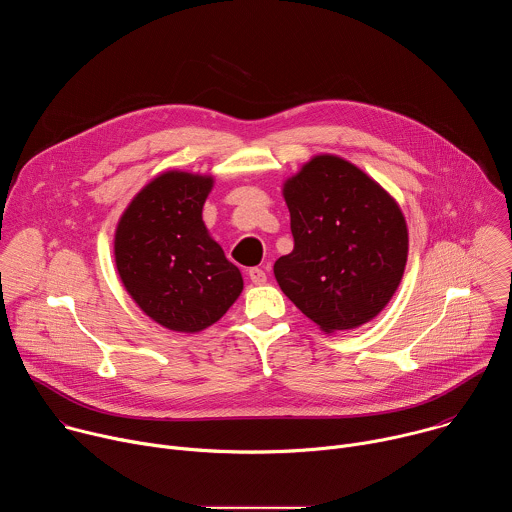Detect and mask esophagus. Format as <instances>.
<instances>
[{
	"instance_id": "1",
	"label": "esophagus",
	"mask_w": 512,
	"mask_h": 512,
	"mask_svg": "<svg viewBox=\"0 0 512 512\" xmlns=\"http://www.w3.org/2000/svg\"><path fill=\"white\" fill-rule=\"evenodd\" d=\"M247 275H249L251 283H255V285H263L267 281V273L263 269H259V267H251Z\"/></svg>"
}]
</instances>
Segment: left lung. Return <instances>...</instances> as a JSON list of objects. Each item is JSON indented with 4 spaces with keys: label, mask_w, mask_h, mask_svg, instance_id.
<instances>
[{
    "label": "left lung",
    "mask_w": 512,
    "mask_h": 512,
    "mask_svg": "<svg viewBox=\"0 0 512 512\" xmlns=\"http://www.w3.org/2000/svg\"><path fill=\"white\" fill-rule=\"evenodd\" d=\"M294 251L275 261L283 294L326 334L371 322L397 291L409 251L395 198L354 164L320 154L285 180Z\"/></svg>",
    "instance_id": "1"
}]
</instances>
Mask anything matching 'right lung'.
I'll list each match as a JSON object with an SVG mask.
<instances>
[{
	"label": "right lung",
	"instance_id": "obj_1",
	"mask_svg": "<svg viewBox=\"0 0 512 512\" xmlns=\"http://www.w3.org/2000/svg\"><path fill=\"white\" fill-rule=\"evenodd\" d=\"M212 176L170 170L145 184L121 214L115 265L133 302L160 326L194 334L221 320L243 277L202 221Z\"/></svg>",
	"mask_w": 512,
	"mask_h": 512
}]
</instances>
